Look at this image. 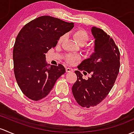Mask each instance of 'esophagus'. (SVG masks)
Instances as JSON below:
<instances>
[{"label": "esophagus", "instance_id": "1", "mask_svg": "<svg viewBox=\"0 0 134 134\" xmlns=\"http://www.w3.org/2000/svg\"><path fill=\"white\" fill-rule=\"evenodd\" d=\"M66 72H73V69L71 67H66Z\"/></svg>", "mask_w": 134, "mask_h": 134}]
</instances>
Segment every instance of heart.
I'll return each mask as SVG.
<instances>
[{"label": "heart", "mask_w": 134, "mask_h": 134, "mask_svg": "<svg viewBox=\"0 0 134 134\" xmlns=\"http://www.w3.org/2000/svg\"><path fill=\"white\" fill-rule=\"evenodd\" d=\"M73 36L76 40V42L80 45H83L89 39V35L88 32L83 29H76L72 33ZM65 35H62L60 36L58 39V43H62L65 40ZM78 59V57L76 56L72 55V54H67L66 56V60L68 63L72 64Z\"/></svg>", "instance_id": "b5f03b06"}]
</instances>
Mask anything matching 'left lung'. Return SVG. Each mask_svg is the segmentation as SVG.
<instances>
[{
    "label": "left lung",
    "mask_w": 134,
    "mask_h": 134,
    "mask_svg": "<svg viewBox=\"0 0 134 134\" xmlns=\"http://www.w3.org/2000/svg\"><path fill=\"white\" fill-rule=\"evenodd\" d=\"M91 31L95 38V53L78 66L77 80L72 87L76 102L87 108L96 106L107 96L120 67V53L113 39L100 28L93 27ZM82 70L92 76L83 79L80 72Z\"/></svg>",
    "instance_id": "1"
}]
</instances>
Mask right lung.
Wrapping results in <instances>:
<instances>
[{"mask_svg": "<svg viewBox=\"0 0 134 134\" xmlns=\"http://www.w3.org/2000/svg\"><path fill=\"white\" fill-rule=\"evenodd\" d=\"M73 27V22L42 16L20 31L13 51L14 73L18 85L29 99L38 101L47 96L56 80L65 72L62 64L50 65L46 62V53Z\"/></svg>", "mask_w": 134, "mask_h": 134, "instance_id": "right-lung-1", "label": "right lung"}]
</instances>
